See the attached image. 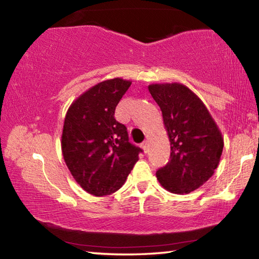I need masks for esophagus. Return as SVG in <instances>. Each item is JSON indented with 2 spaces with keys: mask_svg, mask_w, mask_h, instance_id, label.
Segmentation results:
<instances>
[{
  "mask_svg": "<svg viewBox=\"0 0 259 259\" xmlns=\"http://www.w3.org/2000/svg\"><path fill=\"white\" fill-rule=\"evenodd\" d=\"M142 147H143L144 152H145V153H147V152H148V142H147V140H145V142H143V144H142Z\"/></svg>",
  "mask_w": 259,
  "mask_h": 259,
  "instance_id": "esophagus-1",
  "label": "esophagus"
}]
</instances>
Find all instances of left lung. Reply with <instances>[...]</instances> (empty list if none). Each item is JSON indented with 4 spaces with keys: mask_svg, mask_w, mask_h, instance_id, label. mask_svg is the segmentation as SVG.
Here are the masks:
<instances>
[{
    "mask_svg": "<svg viewBox=\"0 0 259 259\" xmlns=\"http://www.w3.org/2000/svg\"><path fill=\"white\" fill-rule=\"evenodd\" d=\"M148 91L162 112L170 142V161L156 171L161 186L187 194L212 176L224 137L202 100L182 83H153Z\"/></svg>",
    "mask_w": 259,
    "mask_h": 259,
    "instance_id": "obj_1",
    "label": "left lung"
}]
</instances>
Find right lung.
<instances>
[{
    "mask_svg": "<svg viewBox=\"0 0 259 259\" xmlns=\"http://www.w3.org/2000/svg\"><path fill=\"white\" fill-rule=\"evenodd\" d=\"M131 85L121 77L91 87L74 100L65 116L61 152L73 178L96 196L123 185L142 150L129 143L126 128L114 119L116 105Z\"/></svg>",
    "mask_w": 259,
    "mask_h": 259,
    "instance_id": "add662e5",
    "label": "right lung"
}]
</instances>
